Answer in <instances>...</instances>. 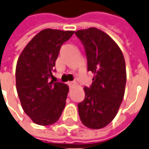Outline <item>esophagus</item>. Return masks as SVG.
Segmentation results:
<instances>
[{
    "label": "esophagus",
    "mask_w": 149,
    "mask_h": 149,
    "mask_svg": "<svg viewBox=\"0 0 149 149\" xmlns=\"http://www.w3.org/2000/svg\"><path fill=\"white\" fill-rule=\"evenodd\" d=\"M75 83L74 82H68V85L70 86V88H72L74 86H75Z\"/></svg>",
    "instance_id": "esophagus-1"
}]
</instances>
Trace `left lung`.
<instances>
[{
    "mask_svg": "<svg viewBox=\"0 0 149 149\" xmlns=\"http://www.w3.org/2000/svg\"><path fill=\"white\" fill-rule=\"evenodd\" d=\"M85 48L88 70L94 74L85 98L78 104L82 123L100 129L110 123L123 100L127 82L126 63L118 45L108 34L96 27L75 32Z\"/></svg>",
    "mask_w": 149,
    "mask_h": 149,
    "instance_id": "8db88e82",
    "label": "left lung"
}]
</instances>
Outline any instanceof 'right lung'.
Returning <instances> with one entry per match:
<instances>
[{"instance_id":"obj_1","label":"right lung","mask_w":149,"mask_h":149,"mask_svg":"<svg viewBox=\"0 0 149 149\" xmlns=\"http://www.w3.org/2000/svg\"><path fill=\"white\" fill-rule=\"evenodd\" d=\"M74 31L45 29L26 45L18 57L16 89L23 110L40 126L55 123L65 106L67 84L50 80L61 46Z\"/></svg>"}]
</instances>
